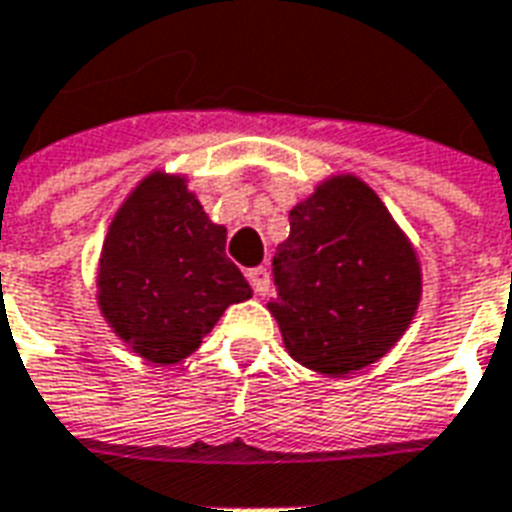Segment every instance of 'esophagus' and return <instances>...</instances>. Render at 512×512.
<instances>
[{
	"label": "esophagus",
	"instance_id": "esophagus-1",
	"mask_svg": "<svg viewBox=\"0 0 512 512\" xmlns=\"http://www.w3.org/2000/svg\"><path fill=\"white\" fill-rule=\"evenodd\" d=\"M246 279H249V285H252L255 295H266L268 287H271V276H268V271L263 266L249 268V271H246Z\"/></svg>",
	"mask_w": 512,
	"mask_h": 512
}]
</instances>
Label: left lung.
<instances>
[{"mask_svg": "<svg viewBox=\"0 0 512 512\" xmlns=\"http://www.w3.org/2000/svg\"><path fill=\"white\" fill-rule=\"evenodd\" d=\"M268 301L287 352L306 369L342 377L380 361L415 317L420 266L382 200L336 176L290 211L276 246Z\"/></svg>", "mask_w": 512, "mask_h": 512, "instance_id": "left-lung-1", "label": "left lung"}]
</instances>
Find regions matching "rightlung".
I'll use <instances>...</instances> for the list:
<instances>
[{"label":"right lung","instance_id":"1","mask_svg":"<svg viewBox=\"0 0 512 512\" xmlns=\"http://www.w3.org/2000/svg\"><path fill=\"white\" fill-rule=\"evenodd\" d=\"M214 225L181 176L151 173L124 200L100 257V309L132 352L179 363L230 304L252 298Z\"/></svg>","mask_w":512,"mask_h":512}]
</instances>
